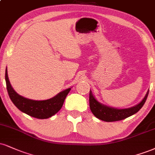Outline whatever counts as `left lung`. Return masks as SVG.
Segmentation results:
<instances>
[{"mask_svg": "<svg viewBox=\"0 0 155 155\" xmlns=\"http://www.w3.org/2000/svg\"><path fill=\"white\" fill-rule=\"evenodd\" d=\"M149 92H147L146 96L143 100L138 105L134 107L126 108V109H117V108L108 107L103 104L99 102L93 96L92 91L89 92V107L92 113L96 118L100 120L106 121V122H113L124 120V119L131 116V115L137 113L146 102Z\"/></svg>", "mask_w": 155, "mask_h": 155, "instance_id": "8db88e82", "label": "left lung"}]
</instances>
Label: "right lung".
I'll return each instance as SVG.
<instances>
[{"label": "right lung", "mask_w": 155, "mask_h": 155, "mask_svg": "<svg viewBox=\"0 0 155 155\" xmlns=\"http://www.w3.org/2000/svg\"><path fill=\"white\" fill-rule=\"evenodd\" d=\"M5 79L9 97L14 105L23 113L39 119L48 118L57 113L62 107L65 99L71 90V88H68L53 98L38 101L24 97L15 92L8 80L7 68L5 69Z\"/></svg>", "instance_id": "obj_1"}]
</instances>
